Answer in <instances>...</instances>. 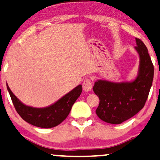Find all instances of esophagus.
Masks as SVG:
<instances>
[{"mask_svg":"<svg viewBox=\"0 0 160 160\" xmlns=\"http://www.w3.org/2000/svg\"><path fill=\"white\" fill-rule=\"evenodd\" d=\"M83 90L85 91V92H89L92 90V82L90 79H85L84 82H83Z\"/></svg>","mask_w":160,"mask_h":160,"instance_id":"34e87169","label":"esophagus"}]
</instances>
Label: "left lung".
<instances>
[{
  "instance_id": "8db88e82",
  "label": "left lung",
  "mask_w": 160,
  "mask_h": 160,
  "mask_svg": "<svg viewBox=\"0 0 160 160\" xmlns=\"http://www.w3.org/2000/svg\"><path fill=\"white\" fill-rule=\"evenodd\" d=\"M134 48L140 58L138 73L131 82H114L99 79L93 91L100 103L96 115L103 121L120 124L139 112L148 98L153 78V65L148 49L140 39L135 38Z\"/></svg>"
}]
</instances>
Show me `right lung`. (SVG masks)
Instances as JSON below:
<instances>
[{"instance_id":"right-lung-1","label":"right lung","mask_w":160,"mask_h":160,"mask_svg":"<svg viewBox=\"0 0 160 160\" xmlns=\"http://www.w3.org/2000/svg\"><path fill=\"white\" fill-rule=\"evenodd\" d=\"M7 88L20 117L27 123L44 128L55 127L61 123L69 115L72 105L82 92V86L79 84L48 107L36 108L24 104L13 94L7 84Z\"/></svg>"}]
</instances>
